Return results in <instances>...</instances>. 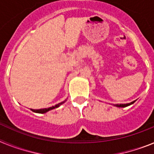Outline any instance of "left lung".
I'll return each mask as SVG.
<instances>
[{"label": "left lung", "mask_w": 154, "mask_h": 154, "mask_svg": "<svg viewBox=\"0 0 154 154\" xmlns=\"http://www.w3.org/2000/svg\"><path fill=\"white\" fill-rule=\"evenodd\" d=\"M135 102H136V100L135 101L131 102V103H126V104H116V105H114V106H117V107H126V106H130V105L133 104V103H135Z\"/></svg>", "instance_id": "obj_1"}]
</instances>
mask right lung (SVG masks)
Returning <instances> with one entry per match:
<instances>
[{
  "instance_id": "obj_1",
  "label": "right lung",
  "mask_w": 154,
  "mask_h": 154,
  "mask_svg": "<svg viewBox=\"0 0 154 154\" xmlns=\"http://www.w3.org/2000/svg\"><path fill=\"white\" fill-rule=\"evenodd\" d=\"M65 101H66V100H65V101L62 102V103H58V104L55 105V106H54L49 107V108L40 109H31V111H33V112H38V113H45V112H48V111L53 109H55V108H58V107H59L61 105L63 104Z\"/></svg>"
}]
</instances>
